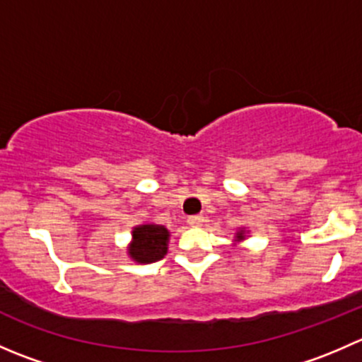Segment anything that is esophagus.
Masks as SVG:
<instances>
[{
    "instance_id": "obj_1",
    "label": "esophagus",
    "mask_w": 362,
    "mask_h": 362,
    "mask_svg": "<svg viewBox=\"0 0 362 362\" xmlns=\"http://www.w3.org/2000/svg\"><path fill=\"white\" fill-rule=\"evenodd\" d=\"M203 222H204L203 215H191V217L187 218V224L192 226V228H199V226H203Z\"/></svg>"
}]
</instances>
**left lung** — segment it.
<instances>
[{"label":"left lung","mask_w":362,"mask_h":362,"mask_svg":"<svg viewBox=\"0 0 362 362\" xmlns=\"http://www.w3.org/2000/svg\"><path fill=\"white\" fill-rule=\"evenodd\" d=\"M247 229L245 228H240V229H236V233H235V243H240V242H243V240L247 238Z\"/></svg>","instance_id":"1"}]
</instances>
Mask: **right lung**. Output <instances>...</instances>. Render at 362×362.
I'll return each mask as SVG.
<instances>
[{
  "instance_id": "obj_1",
  "label": "right lung",
  "mask_w": 362,
  "mask_h": 362,
  "mask_svg": "<svg viewBox=\"0 0 362 362\" xmlns=\"http://www.w3.org/2000/svg\"><path fill=\"white\" fill-rule=\"evenodd\" d=\"M170 231L168 228L154 222H144L134 226L131 231V243L127 245V255L138 264H148L163 259L168 252Z\"/></svg>"
}]
</instances>
